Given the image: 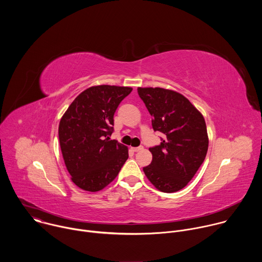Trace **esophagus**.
Listing matches in <instances>:
<instances>
[{
	"mask_svg": "<svg viewBox=\"0 0 262 262\" xmlns=\"http://www.w3.org/2000/svg\"><path fill=\"white\" fill-rule=\"evenodd\" d=\"M142 149H143V146H139V147H133L132 150H133L134 152H138V151L142 150Z\"/></svg>",
	"mask_w": 262,
	"mask_h": 262,
	"instance_id": "obj_1",
	"label": "esophagus"
}]
</instances>
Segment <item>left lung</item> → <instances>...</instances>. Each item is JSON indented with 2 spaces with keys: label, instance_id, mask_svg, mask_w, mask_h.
Segmentation results:
<instances>
[{
  "label": "left lung",
  "instance_id": "8db88e82",
  "mask_svg": "<svg viewBox=\"0 0 262 262\" xmlns=\"http://www.w3.org/2000/svg\"><path fill=\"white\" fill-rule=\"evenodd\" d=\"M152 116V128L164 135L150 147L151 164L143 171L156 188L174 193L191 181L207 154L208 137L200 112L180 93L164 88H138Z\"/></svg>",
  "mask_w": 262,
  "mask_h": 262
}]
</instances>
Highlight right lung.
Masks as SVG:
<instances>
[{
    "mask_svg": "<svg viewBox=\"0 0 262 262\" xmlns=\"http://www.w3.org/2000/svg\"><path fill=\"white\" fill-rule=\"evenodd\" d=\"M130 87L100 85L83 91L68 106L59 124V141L71 180L80 189L97 192L113 181L128 159V149L111 140L114 114Z\"/></svg>",
    "mask_w": 262,
    "mask_h": 262,
    "instance_id": "right-lung-1",
    "label": "right lung"
}]
</instances>
